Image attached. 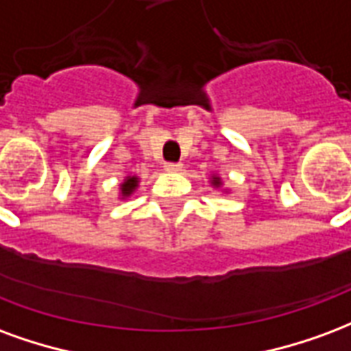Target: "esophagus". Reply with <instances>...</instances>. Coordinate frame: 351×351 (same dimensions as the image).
<instances>
[{
  "label": "esophagus",
  "mask_w": 351,
  "mask_h": 351,
  "mask_svg": "<svg viewBox=\"0 0 351 351\" xmlns=\"http://www.w3.org/2000/svg\"><path fill=\"white\" fill-rule=\"evenodd\" d=\"M181 168H183V166L173 165V162H170V165H165L166 172H181Z\"/></svg>",
  "instance_id": "esophagus-1"
}]
</instances>
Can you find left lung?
<instances>
[{
    "label": "left lung",
    "mask_w": 351,
    "mask_h": 351,
    "mask_svg": "<svg viewBox=\"0 0 351 351\" xmlns=\"http://www.w3.org/2000/svg\"><path fill=\"white\" fill-rule=\"evenodd\" d=\"M209 185L213 186L215 191H221L222 194L230 193V189L224 186V181H222V178L219 176V173H211V176H209Z\"/></svg>",
    "instance_id": "obj_1"
}]
</instances>
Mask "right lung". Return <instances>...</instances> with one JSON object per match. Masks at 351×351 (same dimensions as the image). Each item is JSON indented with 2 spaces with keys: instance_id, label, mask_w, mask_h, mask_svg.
<instances>
[{
  "instance_id": "obj_1",
  "label": "right lung",
  "mask_w": 351,
  "mask_h": 351,
  "mask_svg": "<svg viewBox=\"0 0 351 351\" xmlns=\"http://www.w3.org/2000/svg\"><path fill=\"white\" fill-rule=\"evenodd\" d=\"M140 186V178L138 176H125L123 181L119 183V193H117V198L119 200H127L132 194L136 193V189Z\"/></svg>"
}]
</instances>
